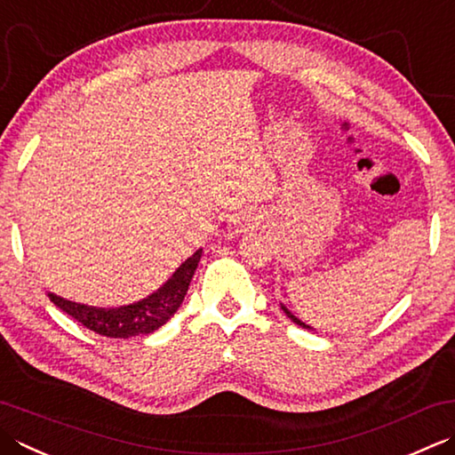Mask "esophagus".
Here are the masks:
<instances>
[{
	"mask_svg": "<svg viewBox=\"0 0 455 455\" xmlns=\"http://www.w3.org/2000/svg\"><path fill=\"white\" fill-rule=\"evenodd\" d=\"M228 222L233 225V228H236V233H243V230L254 228L258 225V217L254 215L252 211H238L235 215L228 217Z\"/></svg>",
	"mask_w": 455,
	"mask_h": 455,
	"instance_id": "esophagus-1",
	"label": "esophagus"
}]
</instances>
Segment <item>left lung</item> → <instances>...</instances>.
Instances as JSON below:
<instances>
[{
	"instance_id": "left-lung-1",
	"label": "left lung",
	"mask_w": 455,
	"mask_h": 455,
	"mask_svg": "<svg viewBox=\"0 0 455 455\" xmlns=\"http://www.w3.org/2000/svg\"><path fill=\"white\" fill-rule=\"evenodd\" d=\"M280 307L283 309V314H286V315H288V317L291 319V322H293V323H296V325H299V327H304V329H309V331H314V327H311V325H306L304 322H301V319H298L296 315H293V314H291V311H290V309H288L286 306H283V304H280Z\"/></svg>"
}]
</instances>
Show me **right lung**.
Masks as SVG:
<instances>
[{
	"label": "right lung",
	"mask_w": 455,
	"mask_h": 455,
	"mask_svg": "<svg viewBox=\"0 0 455 455\" xmlns=\"http://www.w3.org/2000/svg\"><path fill=\"white\" fill-rule=\"evenodd\" d=\"M203 248H199L193 256L177 268L172 278H169L162 288H157L148 298L133 301L128 306L120 307H94L78 301H70L49 291V299L59 309L65 311L70 317H75L78 323L86 329L104 337H114V339H128V337L154 333L156 329L167 323L180 306L183 304L185 293L189 290L193 274L197 270L201 260Z\"/></svg>",
	"instance_id": "add662e5"
}]
</instances>
